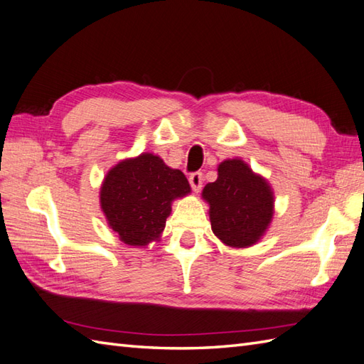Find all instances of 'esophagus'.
I'll return each instance as SVG.
<instances>
[{
  "label": "esophagus",
  "mask_w": 364,
  "mask_h": 364,
  "mask_svg": "<svg viewBox=\"0 0 364 364\" xmlns=\"http://www.w3.org/2000/svg\"><path fill=\"white\" fill-rule=\"evenodd\" d=\"M202 182H203V176H202V173H199V171H196V173H193L191 176H190V185H191V188H193V191H200V188H202Z\"/></svg>",
  "instance_id": "1"
}]
</instances>
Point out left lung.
<instances>
[{"label": "left lung", "mask_w": 364, "mask_h": 364, "mask_svg": "<svg viewBox=\"0 0 364 364\" xmlns=\"http://www.w3.org/2000/svg\"><path fill=\"white\" fill-rule=\"evenodd\" d=\"M202 199L208 203L213 233L227 247L255 245L272 224L274 196L270 183L239 157L218 165V179L203 187Z\"/></svg>", "instance_id": "obj_1"}]
</instances>
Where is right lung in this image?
I'll use <instances>...</instances> for the list:
<instances>
[{
	"instance_id": "obj_1",
	"label": "right lung",
	"mask_w": 364,
	"mask_h": 364,
	"mask_svg": "<svg viewBox=\"0 0 364 364\" xmlns=\"http://www.w3.org/2000/svg\"><path fill=\"white\" fill-rule=\"evenodd\" d=\"M191 193L187 177L153 153L123 159L106 173L100 207L109 228L131 247L161 241L173 200Z\"/></svg>"
}]
</instances>
